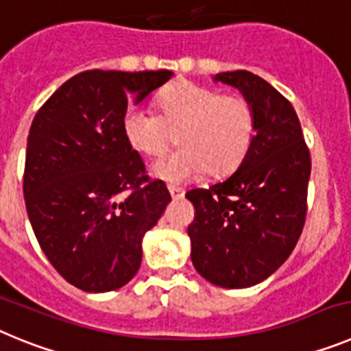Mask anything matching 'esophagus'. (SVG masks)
Returning a JSON list of instances; mask_svg holds the SVG:
<instances>
[{
    "instance_id": "34e87169",
    "label": "esophagus",
    "mask_w": 351,
    "mask_h": 351,
    "mask_svg": "<svg viewBox=\"0 0 351 351\" xmlns=\"http://www.w3.org/2000/svg\"><path fill=\"white\" fill-rule=\"evenodd\" d=\"M169 191H170V195H172L173 200H179V198L184 197V190H182V188H179V186H172V184H170L169 186Z\"/></svg>"
}]
</instances>
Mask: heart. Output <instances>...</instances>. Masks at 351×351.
I'll list each match as a JSON object with an SVG mask.
<instances>
[{
    "label": "heart",
    "instance_id": "1",
    "mask_svg": "<svg viewBox=\"0 0 351 351\" xmlns=\"http://www.w3.org/2000/svg\"><path fill=\"white\" fill-rule=\"evenodd\" d=\"M160 114L130 108L123 132L135 151L158 158L178 132L181 147L154 165L158 178L184 182L198 173L221 178L234 172L250 153L256 135L255 108L241 95H221L191 80H179L158 98Z\"/></svg>",
    "mask_w": 351,
    "mask_h": 351
}]
</instances>
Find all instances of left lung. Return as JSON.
Returning a JSON list of instances; mask_svg holds the SVG:
<instances>
[{"mask_svg":"<svg viewBox=\"0 0 351 351\" xmlns=\"http://www.w3.org/2000/svg\"><path fill=\"white\" fill-rule=\"evenodd\" d=\"M214 80L241 89L253 105L256 135L230 178L191 190L188 226L198 274L223 288H247L276 272L302 234L311 154L295 108L267 80L246 70Z\"/></svg>","mask_w":351,"mask_h":351,"instance_id":"obj_1","label":"left lung"}]
</instances>
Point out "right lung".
I'll return each mask as SVG.
<instances>
[{"instance_id":"add662e5","label":"right lung","mask_w":351,"mask_h":351,"mask_svg":"<svg viewBox=\"0 0 351 351\" xmlns=\"http://www.w3.org/2000/svg\"><path fill=\"white\" fill-rule=\"evenodd\" d=\"M170 77L82 71L33 119L23 179L27 216L52 267L80 290L125 287L141 267L142 237L172 200L123 132L130 93L138 104Z\"/></svg>"}]
</instances>
